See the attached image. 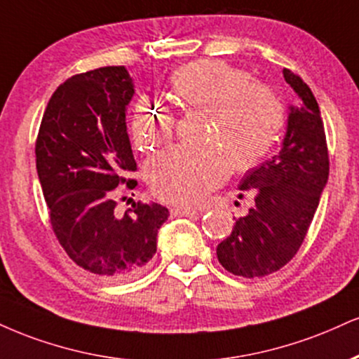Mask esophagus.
Listing matches in <instances>:
<instances>
[{
    "label": "esophagus",
    "instance_id": "34e87169",
    "mask_svg": "<svg viewBox=\"0 0 359 359\" xmlns=\"http://www.w3.org/2000/svg\"><path fill=\"white\" fill-rule=\"evenodd\" d=\"M170 214L172 217H192V215H197L198 212L194 209H187V207H172Z\"/></svg>",
    "mask_w": 359,
    "mask_h": 359
}]
</instances>
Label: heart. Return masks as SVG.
<instances>
[{
	"label": "heart",
	"mask_w": 359,
	"mask_h": 359,
	"mask_svg": "<svg viewBox=\"0 0 359 359\" xmlns=\"http://www.w3.org/2000/svg\"><path fill=\"white\" fill-rule=\"evenodd\" d=\"M170 97L180 109L210 115L207 138L214 144L198 150L172 147L150 161V189L170 204L201 202L227 179L231 162L236 170L256 167L283 130L284 110L278 97L266 86L250 83L249 73L222 60H197L175 70ZM130 130L137 147L152 150L170 138L174 116L140 100L133 109Z\"/></svg>",
	"instance_id": "b5f03b06"
}]
</instances>
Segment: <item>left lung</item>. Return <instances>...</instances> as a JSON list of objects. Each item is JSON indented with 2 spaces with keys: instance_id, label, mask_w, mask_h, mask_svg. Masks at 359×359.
<instances>
[{
  "instance_id": "left-lung-1",
  "label": "left lung",
  "mask_w": 359,
  "mask_h": 359,
  "mask_svg": "<svg viewBox=\"0 0 359 359\" xmlns=\"http://www.w3.org/2000/svg\"><path fill=\"white\" fill-rule=\"evenodd\" d=\"M284 80L299 102L289 105L279 154L245 172L239 191L254 194L249 214L236 219L217 245L229 273L262 278L286 266L303 244L330 175L325 125L308 85L284 68Z\"/></svg>"
}]
</instances>
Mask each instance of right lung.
Here are the masks:
<instances>
[{
  "label": "right lung",
  "mask_w": 359,
  "mask_h": 359,
  "mask_svg": "<svg viewBox=\"0 0 359 359\" xmlns=\"http://www.w3.org/2000/svg\"><path fill=\"white\" fill-rule=\"evenodd\" d=\"M135 93L125 67H103L60 85L36 138V170L62 248L88 273L111 280L135 278L157 250L168 210L137 204L115 214V189L137 170L127 132Z\"/></svg>",
  "instance_id": "add662e5"
}]
</instances>
